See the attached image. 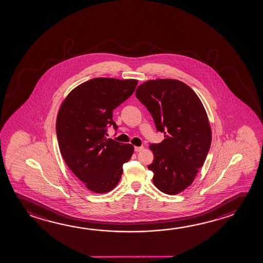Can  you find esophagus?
I'll return each mask as SVG.
<instances>
[{
	"label": "esophagus",
	"mask_w": 263,
	"mask_h": 263,
	"mask_svg": "<svg viewBox=\"0 0 263 263\" xmlns=\"http://www.w3.org/2000/svg\"><path fill=\"white\" fill-rule=\"evenodd\" d=\"M143 149H144V147H143V146H136V147H134V151H135L136 153L142 152Z\"/></svg>",
	"instance_id": "34e87169"
}]
</instances>
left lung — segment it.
Here are the masks:
<instances>
[{"label":"left lung","instance_id":"8db88e82","mask_svg":"<svg viewBox=\"0 0 263 263\" xmlns=\"http://www.w3.org/2000/svg\"><path fill=\"white\" fill-rule=\"evenodd\" d=\"M136 98L152 114L157 132L164 134L163 142L150 144L153 182L160 191L176 195L193 183L211 145L204 106L192 88L175 80L146 81L136 89Z\"/></svg>","mask_w":263,"mask_h":263}]
</instances>
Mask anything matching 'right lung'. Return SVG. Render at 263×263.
<instances>
[{"label": "right lung", "instance_id": "obj_1", "mask_svg": "<svg viewBox=\"0 0 263 263\" xmlns=\"http://www.w3.org/2000/svg\"><path fill=\"white\" fill-rule=\"evenodd\" d=\"M138 81L97 78L74 88L63 101L57 119V137L63 159L85 186L98 194L117 185L134 146L107 139L118 126L113 109L133 95Z\"/></svg>", "mask_w": 263, "mask_h": 263}]
</instances>
